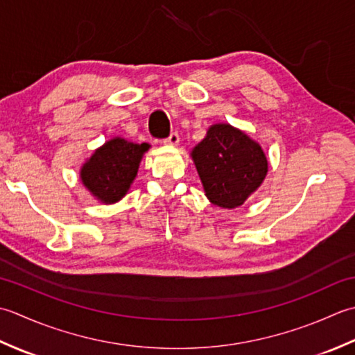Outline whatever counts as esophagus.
<instances>
[{"label": "esophagus", "instance_id": "obj_1", "mask_svg": "<svg viewBox=\"0 0 355 355\" xmlns=\"http://www.w3.org/2000/svg\"><path fill=\"white\" fill-rule=\"evenodd\" d=\"M179 139H180V137H179V133H178V132H173V133H170V136H168L167 139H165L164 142H165V144H168V146H178V144H179Z\"/></svg>", "mask_w": 355, "mask_h": 355}]
</instances>
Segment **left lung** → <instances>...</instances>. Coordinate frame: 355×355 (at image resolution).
Masks as SVG:
<instances>
[{
  "label": "left lung",
  "instance_id": "8db88e82",
  "mask_svg": "<svg viewBox=\"0 0 355 355\" xmlns=\"http://www.w3.org/2000/svg\"><path fill=\"white\" fill-rule=\"evenodd\" d=\"M191 156L207 198L222 208L242 205L268 171L262 147L228 124L209 127Z\"/></svg>",
  "mask_w": 355,
  "mask_h": 355
}]
</instances>
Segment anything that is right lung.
Wrapping results in <instances>:
<instances>
[{
	"mask_svg": "<svg viewBox=\"0 0 355 355\" xmlns=\"http://www.w3.org/2000/svg\"><path fill=\"white\" fill-rule=\"evenodd\" d=\"M148 144H133L121 137L105 142L81 168V180L93 196L113 204L125 196Z\"/></svg>",
	"mask_w": 355,
	"mask_h": 355,
	"instance_id": "right-lung-1",
	"label": "right lung"
}]
</instances>
